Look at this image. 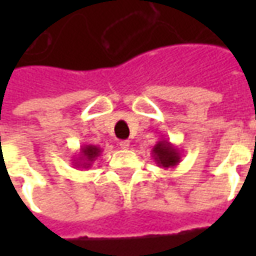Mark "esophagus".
I'll return each instance as SVG.
<instances>
[{
  "label": "esophagus",
  "instance_id": "1",
  "mask_svg": "<svg viewBox=\"0 0 256 256\" xmlns=\"http://www.w3.org/2000/svg\"><path fill=\"white\" fill-rule=\"evenodd\" d=\"M119 146H120L122 150H128V146H130V141H128V140H126V141H120V142H119Z\"/></svg>",
  "mask_w": 256,
  "mask_h": 256
}]
</instances>
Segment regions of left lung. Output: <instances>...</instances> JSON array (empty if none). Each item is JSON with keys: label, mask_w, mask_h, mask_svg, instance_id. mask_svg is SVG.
I'll use <instances>...</instances> for the list:
<instances>
[{"label": "left lung", "mask_w": 256, "mask_h": 256, "mask_svg": "<svg viewBox=\"0 0 256 256\" xmlns=\"http://www.w3.org/2000/svg\"><path fill=\"white\" fill-rule=\"evenodd\" d=\"M181 152L166 138H160L152 148V158L162 168H174L181 162Z\"/></svg>", "instance_id": "1"}]
</instances>
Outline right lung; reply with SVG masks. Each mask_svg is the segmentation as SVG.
I'll use <instances>...</instances> for the list:
<instances>
[{"label":"right lung","instance_id":"add662e5","mask_svg":"<svg viewBox=\"0 0 256 256\" xmlns=\"http://www.w3.org/2000/svg\"><path fill=\"white\" fill-rule=\"evenodd\" d=\"M101 152H102V150L100 146L90 144L82 145L78 154L71 159L72 166H75V168H90L92 164L96 162V159L101 155Z\"/></svg>","mask_w":256,"mask_h":256}]
</instances>
